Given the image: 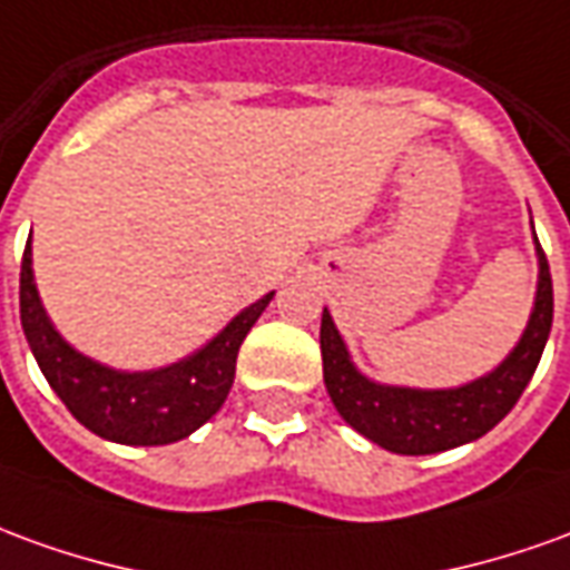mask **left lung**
Returning a JSON list of instances; mask_svg holds the SVG:
<instances>
[{"label": "left lung", "instance_id": "obj_1", "mask_svg": "<svg viewBox=\"0 0 570 570\" xmlns=\"http://www.w3.org/2000/svg\"><path fill=\"white\" fill-rule=\"evenodd\" d=\"M534 249L540 272H537L534 308L521 340L491 373L453 389H410V385H389L364 376L354 367L348 345L324 308L321 317L324 385L342 420L373 444L404 456L451 451L488 435L515 407L524 385L534 376L540 354L547 348L549 326H552V277L537 234Z\"/></svg>", "mask_w": 570, "mask_h": 570}]
</instances>
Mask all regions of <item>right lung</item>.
Here are the masks:
<instances>
[{
	"mask_svg": "<svg viewBox=\"0 0 570 570\" xmlns=\"http://www.w3.org/2000/svg\"><path fill=\"white\" fill-rule=\"evenodd\" d=\"M272 298L274 293H265L246 305L206 345L175 364L117 370L77 352L55 330L36 289L30 240L21 262V326L42 376L89 432L132 448L173 444L216 416L234 385L237 352L246 333Z\"/></svg>",
	"mask_w": 570,
	"mask_h": 570,
	"instance_id": "1",
	"label": "right lung"
}]
</instances>
